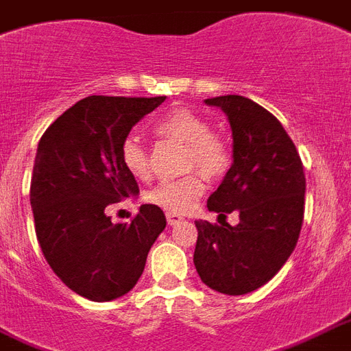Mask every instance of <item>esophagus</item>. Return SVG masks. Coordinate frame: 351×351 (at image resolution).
I'll list each match as a JSON object with an SVG mask.
<instances>
[{"label": "esophagus", "instance_id": "1", "mask_svg": "<svg viewBox=\"0 0 351 351\" xmlns=\"http://www.w3.org/2000/svg\"><path fill=\"white\" fill-rule=\"evenodd\" d=\"M165 219H167V223H169L171 226H175V224H178L180 221H184V217H182L180 213H176V211H167V213H165Z\"/></svg>", "mask_w": 351, "mask_h": 351}]
</instances>
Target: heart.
<instances>
[{
    "mask_svg": "<svg viewBox=\"0 0 351 351\" xmlns=\"http://www.w3.org/2000/svg\"><path fill=\"white\" fill-rule=\"evenodd\" d=\"M154 132L160 138L186 143V169H199L211 180H217L228 173L232 165L230 145L223 136L210 132V125L204 117L193 110L175 108L167 112L154 123ZM121 162L136 180H147L151 176V160L145 145L134 136L123 141ZM199 173L191 171L175 180L160 182L145 195V199L167 211L189 210L204 193V180Z\"/></svg>",
    "mask_w": 351,
    "mask_h": 351,
    "instance_id": "heart-1",
    "label": "heart"
}]
</instances>
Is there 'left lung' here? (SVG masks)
I'll use <instances>...</instances> for the list:
<instances>
[{"label":"left lung","mask_w":351,"mask_h":351,"mask_svg":"<svg viewBox=\"0 0 351 351\" xmlns=\"http://www.w3.org/2000/svg\"><path fill=\"white\" fill-rule=\"evenodd\" d=\"M226 114L234 164L208 199L219 217L237 211L239 224L195 221L193 263L200 280L223 294L252 293L274 278L300 235L306 175L282 123L243 95L206 99Z\"/></svg>","instance_id":"8db88e82"}]
</instances>
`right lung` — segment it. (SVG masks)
Returning a JSON list of instances; mask_svg holds the SVG:
<instances>
[{"mask_svg": "<svg viewBox=\"0 0 351 351\" xmlns=\"http://www.w3.org/2000/svg\"><path fill=\"white\" fill-rule=\"evenodd\" d=\"M164 101L90 95L40 138L31 178L36 239L53 272L88 300L127 294L165 228L164 211L154 204L140 206L130 223L114 224L104 213L140 193L121 162V145L134 125Z\"/></svg>", "mask_w": 351, "mask_h": 351, "instance_id": "right-lung-1", "label": "right lung"}]
</instances>
